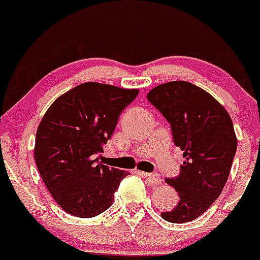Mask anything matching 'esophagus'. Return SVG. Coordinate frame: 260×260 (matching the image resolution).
<instances>
[{
  "label": "esophagus",
  "mask_w": 260,
  "mask_h": 260,
  "mask_svg": "<svg viewBox=\"0 0 260 260\" xmlns=\"http://www.w3.org/2000/svg\"><path fill=\"white\" fill-rule=\"evenodd\" d=\"M141 175L145 176V178L149 180V182L154 186H158V185L161 184V178L160 175H158V174H152V173H143V172H139Z\"/></svg>",
  "instance_id": "esophagus-1"
}]
</instances>
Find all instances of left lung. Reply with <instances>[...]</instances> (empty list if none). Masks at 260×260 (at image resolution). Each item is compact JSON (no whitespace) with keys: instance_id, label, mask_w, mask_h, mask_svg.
<instances>
[{"instance_id":"left-lung-1","label":"left lung","mask_w":260,"mask_h":260,"mask_svg":"<svg viewBox=\"0 0 260 260\" xmlns=\"http://www.w3.org/2000/svg\"><path fill=\"white\" fill-rule=\"evenodd\" d=\"M147 99L170 123L174 144L185 158L180 174L165 179L179 193V202L161 217L172 223L193 221L227 182L237 150L232 119L209 92L187 81L159 85Z\"/></svg>"}]
</instances>
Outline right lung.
Returning <instances> with one entry per match:
<instances>
[{"instance_id": "add662e5", "label": "right lung", "mask_w": 260, "mask_h": 260, "mask_svg": "<svg viewBox=\"0 0 260 260\" xmlns=\"http://www.w3.org/2000/svg\"><path fill=\"white\" fill-rule=\"evenodd\" d=\"M99 82H85L56 99L36 136L34 159L45 186L65 212L81 218L112 205L128 175L99 161L121 112L138 95Z\"/></svg>"}]
</instances>
